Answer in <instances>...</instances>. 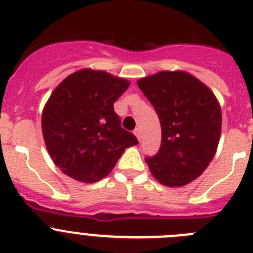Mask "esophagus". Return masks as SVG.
Masks as SVG:
<instances>
[{
  "instance_id": "34e87169",
  "label": "esophagus",
  "mask_w": 253,
  "mask_h": 253,
  "mask_svg": "<svg viewBox=\"0 0 253 253\" xmlns=\"http://www.w3.org/2000/svg\"><path fill=\"white\" fill-rule=\"evenodd\" d=\"M134 134H135V137H137L138 139L140 140V129L139 128H135V130H134Z\"/></svg>"
}]
</instances>
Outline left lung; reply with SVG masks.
<instances>
[{
    "label": "left lung",
    "mask_w": 253,
    "mask_h": 253,
    "mask_svg": "<svg viewBox=\"0 0 253 253\" xmlns=\"http://www.w3.org/2000/svg\"><path fill=\"white\" fill-rule=\"evenodd\" d=\"M138 86L153 105L162 129L158 152L146 162L166 186H184L202 175L213 160L222 126L215 96L186 72H160Z\"/></svg>",
    "instance_id": "8db88e82"
}]
</instances>
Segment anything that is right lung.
Instances as JSON below:
<instances>
[{
  "label": "right lung",
  "mask_w": 253,
  "mask_h": 253,
  "mask_svg": "<svg viewBox=\"0 0 253 253\" xmlns=\"http://www.w3.org/2000/svg\"><path fill=\"white\" fill-rule=\"evenodd\" d=\"M128 87V81L104 71L81 69L53 91L42 126L51 160L66 175L84 182L101 180L125 148L138 144L114 111Z\"/></svg>",
  "instance_id": "1"
}]
</instances>
